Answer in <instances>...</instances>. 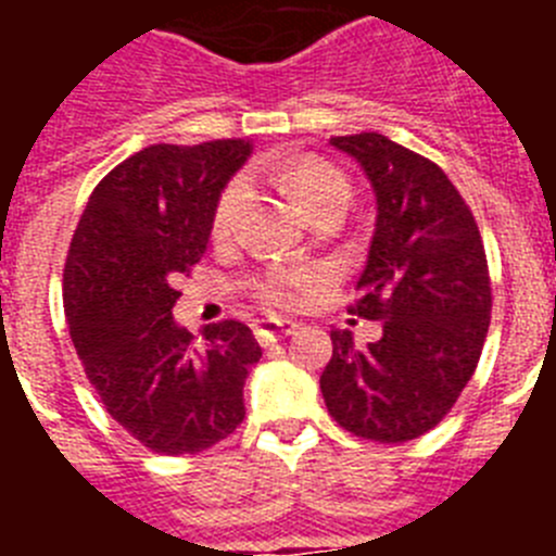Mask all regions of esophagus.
I'll list each match as a JSON object with an SVG mask.
<instances>
[{
	"mask_svg": "<svg viewBox=\"0 0 556 556\" xmlns=\"http://www.w3.org/2000/svg\"><path fill=\"white\" fill-rule=\"evenodd\" d=\"M294 328H298V323L287 320V317H267V320L255 323V337L262 342H275V339L294 333Z\"/></svg>",
	"mask_w": 556,
	"mask_h": 556,
	"instance_id": "1",
	"label": "esophagus"
}]
</instances>
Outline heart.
<instances>
[{
    "label": "heart",
    "mask_w": 556,
    "mask_h": 556,
    "mask_svg": "<svg viewBox=\"0 0 556 556\" xmlns=\"http://www.w3.org/2000/svg\"><path fill=\"white\" fill-rule=\"evenodd\" d=\"M278 180L292 198V203L306 214L308 219L317 217H342L351 203V180L342 175L333 164L312 155H301L287 164L278 166ZM244 200L242 180H230L223 189L211 217V233L214 239H228L233 230L239 208ZM317 278L312 267H273L255 281V289L262 294V301L281 306V303L294 301L303 289H308Z\"/></svg>",
    "instance_id": "heart-1"
}]
</instances>
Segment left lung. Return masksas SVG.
<instances>
[{
  "instance_id": "8db88e82",
  "label": "left lung",
  "mask_w": 556,
  "mask_h": 556,
  "mask_svg": "<svg viewBox=\"0 0 556 556\" xmlns=\"http://www.w3.org/2000/svg\"><path fill=\"white\" fill-rule=\"evenodd\" d=\"M376 194V230L353 314L381 323V339L353 345L331 331L320 376L331 417L376 443L434 429L479 365L490 326V275L479 228L459 191L429 159L381 132L333 136Z\"/></svg>"
}]
</instances>
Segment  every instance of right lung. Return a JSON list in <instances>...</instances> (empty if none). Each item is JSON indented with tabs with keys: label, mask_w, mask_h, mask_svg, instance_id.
Masks as SVG:
<instances>
[{
	"label": "right lung",
	"mask_w": 556,
	"mask_h": 556,
	"mask_svg": "<svg viewBox=\"0 0 556 556\" xmlns=\"http://www.w3.org/2000/svg\"><path fill=\"white\" fill-rule=\"evenodd\" d=\"M250 152L244 139L144 147L97 184L72 239L63 306L75 351L108 415L155 454H198L244 420L262 358L253 331L225 320L198 342L172 306Z\"/></svg>",
	"instance_id": "1"
}]
</instances>
